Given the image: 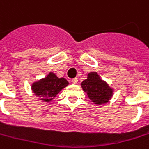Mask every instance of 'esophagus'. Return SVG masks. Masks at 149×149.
Segmentation results:
<instances>
[{"instance_id": "obj_1", "label": "esophagus", "mask_w": 149, "mask_h": 149, "mask_svg": "<svg viewBox=\"0 0 149 149\" xmlns=\"http://www.w3.org/2000/svg\"><path fill=\"white\" fill-rule=\"evenodd\" d=\"M72 82L73 84H77V82H78V79H77V78H73V79L72 80Z\"/></svg>"}]
</instances>
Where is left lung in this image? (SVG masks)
<instances>
[{"instance_id": "obj_1", "label": "left lung", "mask_w": 149, "mask_h": 149, "mask_svg": "<svg viewBox=\"0 0 149 149\" xmlns=\"http://www.w3.org/2000/svg\"><path fill=\"white\" fill-rule=\"evenodd\" d=\"M81 86L95 105H105L114 95V89L95 72L88 73L86 79L81 83Z\"/></svg>"}]
</instances>
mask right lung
Segmentation results:
<instances>
[{"mask_svg":"<svg viewBox=\"0 0 149 149\" xmlns=\"http://www.w3.org/2000/svg\"><path fill=\"white\" fill-rule=\"evenodd\" d=\"M68 84L65 78L58 77L55 73L50 72L45 77L33 82L31 90L35 96L40 98L39 100L49 102Z\"/></svg>","mask_w":149,"mask_h":149,"instance_id":"1","label":"right lung"}]
</instances>
